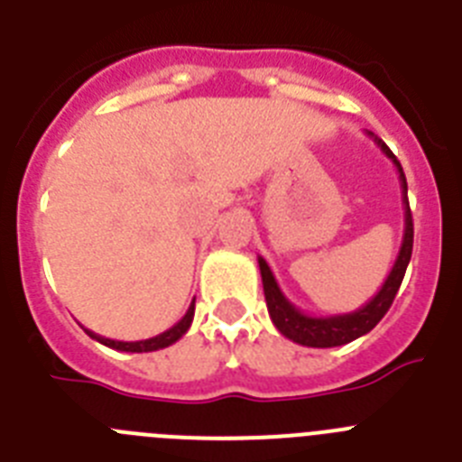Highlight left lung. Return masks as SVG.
Returning <instances> with one entry per match:
<instances>
[{
	"label": "left lung",
	"mask_w": 462,
	"mask_h": 462,
	"mask_svg": "<svg viewBox=\"0 0 462 462\" xmlns=\"http://www.w3.org/2000/svg\"><path fill=\"white\" fill-rule=\"evenodd\" d=\"M365 134L377 143V148L382 150V152L393 162L395 169H398L400 189H402V206H405V234H402V243H400V252L393 261V268H391L389 277L383 280L382 289L370 298L368 303L363 305V308L354 310V312L330 314V317H314V314H305L303 310H298L296 305L282 293L271 266H268L263 256H259L261 282H263V293H266L268 314H271L273 324H275V328L280 330L282 336L303 346H321V349H324V346H340L346 345V342L356 340V337L365 336V333H370V330L382 321L383 314L389 312L395 293H398L400 289V282L405 277L407 263H410L411 259L414 224H411L410 201H407L405 173H402V166H400L395 154L389 150V145H386L382 138L374 136L373 132Z\"/></svg>",
	"instance_id": "left-lung-1"
}]
</instances>
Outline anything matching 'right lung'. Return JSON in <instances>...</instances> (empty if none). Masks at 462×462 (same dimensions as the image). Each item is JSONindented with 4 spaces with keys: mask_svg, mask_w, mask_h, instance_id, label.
Here are the masks:
<instances>
[{
    "mask_svg": "<svg viewBox=\"0 0 462 462\" xmlns=\"http://www.w3.org/2000/svg\"><path fill=\"white\" fill-rule=\"evenodd\" d=\"M194 303L196 298L191 300V305L187 308L185 317H182L180 321L175 326H171L169 330H164V333H159V336L154 337H148V340H138V342H122V340H110V337H104V336H97V333H92V330L85 328V333H88L92 340L101 342V345L110 346V349H117V352H132V354H143V352H157V349H164V346H171L173 342L180 340L182 336H185L187 330H189L191 326V319H194Z\"/></svg>",
    "mask_w": 462,
    "mask_h": 462,
    "instance_id": "add662e5",
    "label": "right lung"
}]
</instances>
